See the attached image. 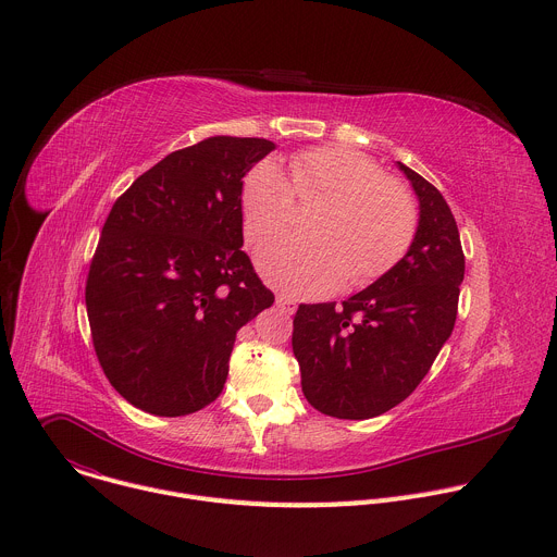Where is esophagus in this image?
I'll return each mask as SVG.
<instances>
[{"instance_id": "34e87169", "label": "esophagus", "mask_w": 557, "mask_h": 557, "mask_svg": "<svg viewBox=\"0 0 557 557\" xmlns=\"http://www.w3.org/2000/svg\"><path fill=\"white\" fill-rule=\"evenodd\" d=\"M275 304H277V308H280L282 312H286V314H293V312H295V301H293L290 297H286V295H277Z\"/></svg>"}]
</instances>
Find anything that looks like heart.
<instances>
[{
    "label": "heart",
    "instance_id": "b5f03b06",
    "mask_svg": "<svg viewBox=\"0 0 557 557\" xmlns=\"http://www.w3.org/2000/svg\"><path fill=\"white\" fill-rule=\"evenodd\" d=\"M299 198L322 196L308 233L284 235L258 253L260 273L275 288L295 297H322L339 288L363 286L385 275L410 251L419 228L412 191L383 176L366 153L331 145L299 151L290 158V181L264 158L240 187L245 235L251 245L282 233Z\"/></svg>",
    "mask_w": 557,
    "mask_h": 557
}]
</instances>
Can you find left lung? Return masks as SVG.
Returning <instances> with one entry per match:
<instances>
[{
    "mask_svg": "<svg viewBox=\"0 0 557 557\" xmlns=\"http://www.w3.org/2000/svg\"><path fill=\"white\" fill-rule=\"evenodd\" d=\"M419 198L410 251L337 306L299 304L293 352L308 404L335 419L379 417L417 389L456 322L465 256L443 194L399 163Z\"/></svg>",
    "mask_w": 557,
    "mask_h": 557,
    "instance_id": "left-lung-1",
    "label": "left lung"
}]
</instances>
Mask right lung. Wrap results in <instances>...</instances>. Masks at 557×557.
I'll use <instances>...</instances> for the list:
<instances>
[{
  "label": "right lung",
  "mask_w": 557,
  "mask_h": 557,
  "mask_svg": "<svg viewBox=\"0 0 557 557\" xmlns=\"http://www.w3.org/2000/svg\"><path fill=\"white\" fill-rule=\"evenodd\" d=\"M275 149L211 136L172 151L114 202L86 306L99 363L134 408L185 417L215 401L235 333L275 297L243 251L240 187Z\"/></svg>",
  "instance_id": "obj_1"
}]
</instances>
